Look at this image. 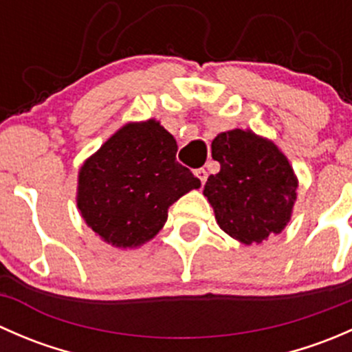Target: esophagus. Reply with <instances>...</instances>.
Here are the masks:
<instances>
[{
	"instance_id": "obj_1",
	"label": "esophagus",
	"mask_w": 352,
	"mask_h": 352,
	"mask_svg": "<svg viewBox=\"0 0 352 352\" xmlns=\"http://www.w3.org/2000/svg\"><path fill=\"white\" fill-rule=\"evenodd\" d=\"M194 175H196L197 179L201 180V184H202V186H204L206 179H208V172H206L204 168H196V170H194Z\"/></svg>"
}]
</instances>
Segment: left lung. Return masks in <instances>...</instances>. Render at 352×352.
<instances>
[{"label": "left lung", "mask_w": 352, "mask_h": 352, "mask_svg": "<svg viewBox=\"0 0 352 352\" xmlns=\"http://www.w3.org/2000/svg\"><path fill=\"white\" fill-rule=\"evenodd\" d=\"M211 150L221 168L209 175L204 196L223 232L245 245L281 233L298 187L286 156L274 143L242 129L218 134Z\"/></svg>", "instance_id": "8db88e82"}]
</instances>
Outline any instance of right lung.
<instances>
[{
    "mask_svg": "<svg viewBox=\"0 0 352 352\" xmlns=\"http://www.w3.org/2000/svg\"><path fill=\"white\" fill-rule=\"evenodd\" d=\"M175 155L173 136L153 119L117 131L80 170L78 209L87 225L119 248L153 239L170 206L201 187Z\"/></svg>",
    "mask_w": 352,
    "mask_h": 352,
    "instance_id": "1",
    "label": "right lung"
}]
</instances>
